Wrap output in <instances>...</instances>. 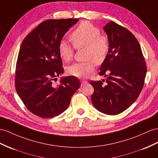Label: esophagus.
Returning <instances> with one entry per match:
<instances>
[{
	"label": "esophagus",
	"mask_w": 158,
	"mask_h": 158,
	"mask_svg": "<svg viewBox=\"0 0 158 158\" xmlns=\"http://www.w3.org/2000/svg\"><path fill=\"white\" fill-rule=\"evenodd\" d=\"M87 83V81H85V80H81V86H83V85H84L85 84H86Z\"/></svg>",
	"instance_id": "esophagus-1"
}]
</instances>
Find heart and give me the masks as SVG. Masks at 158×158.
I'll list each match as a JSON object with an SVG mask.
<instances>
[{"instance_id": "1", "label": "heart", "mask_w": 158, "mask_h": 158, "mask_svg": "<svg viewBox=\"0 0 158 158\" xmlns=\"http://www.w3.org/2000/svg\"><path fill=\"white\" fill-rule=\"evenodd\" d=\"M70 39L76 48L85 47V59L87 60L76 63L67 67V72L75 77L86 78L94 72L95 62L102 64L106 59L110 51L108 39L101 35L98 27L87 21L83 22L73 31ZM58 51L60 57L69 62L73 57L74 48L66 40L59 44Z\"/></svg>"}]
</instances>
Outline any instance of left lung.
Here are the masks:
<instances>
[{
	"instance_id": "1",
	"label": "left lung",
	"mask_w": 158,
	"mask_h": 158,
	"mask_svg": "<svg viewBox=\"0 0 158 158\" xmlns=\"http://www.w3.org/2000/svg\"><path fill=\"white\" fill-rule=\"evenodd\" d=\"M110 51L100 67L102 81H91L92 103L99 111L118 115L135 102L143 87L147 67L137 40L130 31L110 21L103 27ZM104 81V79H103Z\"/></svg>"
}]
</instances>
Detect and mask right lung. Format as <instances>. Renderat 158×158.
<instances>
[{
    "label": "right lung",
    "mask_w": 158,
    "mask_h": 158,
    "mask_svg": "<svg viewBox=\"0 0 158 158\" xmlns=\"http://www.w3.org/2000/svg\"><path fill=\"white\" fill-rule=\"evenodd\" d=\"M77 19H49L28 35L20 48L15 71V87L26 107L43 118H54L68 108L81 86L74 76L63 77L58 46Z\"/></svg>",
    "instance_id": "right-lung-1"
}]
</instances>
